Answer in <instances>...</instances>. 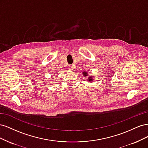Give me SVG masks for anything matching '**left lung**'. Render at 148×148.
I'll list each match as a JSON object with an SVG mask.
<instances>
[{
  "label": "left lung",
  "instance_id": "left-lung-1",
  "mask_svg": "<svg viewBox=\"0 0 148 148\" xmlns=\"http://www.w3.org/2000/svg\"><path fill=\"white\" fill-rule=\"evenodd\" d=\"M83 73H84V72H83ZM87 73H86V72H84V77H87V76H88V75H88ZM88 80H89V81H91V80H92V79L89 78V79H88Z\"/></svg>",
  "mask_w": 148,
  "mask_h": 148
}]
</instances>
